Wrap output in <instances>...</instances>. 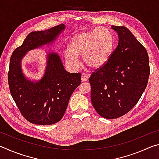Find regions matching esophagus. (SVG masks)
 <instances>
[{
    "mask_svg": "<svg viewBox=\"0 0 159 159\" xmlns=\"http://www.w3.org/2000/svg\"><path fill=\"white\" fill-rule=\"evenodd\" d=\"M89 77H90V75L89 74H82L81 78H80V79H81V81L84 82V81H86V80H88V79H89Z\"/></svg>",
    "mask_w": 159,
    "mask_h": 159,
    "instance_id": "34e87169",
    "label": "esophagus"
}]
</instances>
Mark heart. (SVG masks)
<instances>
[{
    "mask_svg": "<svg viewBox=\"0 0 159 159\" xmlns=\"http://www.w3.org/2000/svg\"><path fill=\"white\" fill-rule=\"evenodd\" d=\"M114 46L112 34L105 28L80 32L71 39L70 48L64 51V58L69 68L79 66V56L82 55L86 65L93 69L104 66L111 57Z\"/></svg>",
    "mask_w": 159,
    "mask_h": 159,
    "instance_id": "1",
    "label": "heart"
}]
</instances>
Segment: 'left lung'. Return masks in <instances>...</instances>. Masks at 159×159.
I'll return each instance as SVG.
<instances>
[{
  "label": "left lung",
  "mask_w": 159,
  "mask_h": 159,
  "mask_svg": "<svg viewBox=\"0 0 159 159\" xmlns=\"http://www.w3.org/2000/svg\"><path fill=\"white\" fill-rule=\"evenodd\" d=\"M118 43L107 63L91 74V102L103 118L114 119L135 106L147 87L149 60L146 49L125 26H111Z\"/></svg>",
  "instance_id": "obj_1"
}]
</instances>
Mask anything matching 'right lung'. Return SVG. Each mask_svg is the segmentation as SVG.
<instances>
[{
  "mask_svg": "<svg viewBox=\"0 0 159 159\" xmlns=\"http://www.w3.org/2000/svg\"><path fill=\"white\" fill-rule=\"evenodd\" d=\"M65 28L61 24L45 31L31 32L10 58V93L21 114L34 124L52 125L60 121L71 95L80 84L81 74L67 72L55 52H47L43 76L39 80L28 79L21 66V61L29 51L54 43Z\"/></svg>",
  "mask_w": 159,
  "mask_h": 159,
  "instance_id": "1",
  "label": "right lung"
}]
</instances>
